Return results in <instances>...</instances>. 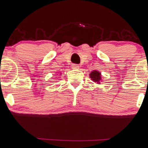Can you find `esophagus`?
<instances>
[{
    "label": "esophagus",
    "instance_id": "obj_1",
    "mask_svg": "<svg viewBox=\"0 0 148 148\" xmlns=\"http://www.w3.org/2000/svg\"><path fill=\"white\" fill-rule=\"evenodd\" d=\"M79 66L78 64H74L71 65V68H72V69H79Z\"/></svg>",
    "mask_w": 148,
    "mask_h": 148
}]
</instances>
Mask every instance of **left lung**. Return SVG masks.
Wrapping results in <instances>:
<instances>
[{"label": "left lung", "instance_id": "1", "mask_svg": "<svg viewBox=\"0 0 148 148\" xmlns=\"http://www.w3.org/2000/svg\"><path fill=\"white\" fill-rule=\"evenodd\" d=\"M90 77L92 79V80H94V82H97L98 83L100 84V80H101V74L99 71H94L91 73L90 74Z\"/></svg>", "mask_w": 148, "mask_h": 148}]
</instances>
